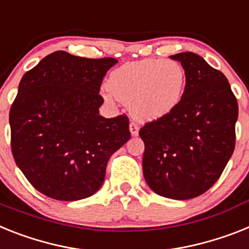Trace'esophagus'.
Instances as JSON below:
<instances>
[{"instance_id":"obj_1","label":"esophagus","mask_w":249,"mask_h":249,"mask_svg":"<svg viewBox=\"0 0 249 249\" xmlns=\"http://www.w3.org/2000/svg\"><path fill=\"white\" fill-rule=\"evenodd\" d=\"M129 128H130V133L133 137H137L138 133H139V126H138L137 124H135L134 121H131L130 125H129Z\"/></svg>"}]
</instances>
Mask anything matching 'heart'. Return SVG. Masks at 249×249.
Masks as SVG:
<instances>
[{"mask_svg":"<svg viewBox=\"0 0 249 249\" xmlns=\"http://www.w3.org/2000/svg\"><path fill=\"white\" fill-rule=\"evenodd\" d=\"M186 83L183 67L173 59H144L114 70L108 77L104 97L129 104L135 119L153 121L177 107Z\"/></svg>","mask_w":249,"mask_h":249,"instance_id":"heart-1","label":"heart"}]
</instances>
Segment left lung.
Wrapping results in <instances>:
<instances>
[{"instance_id":"obj_1","label":"left lung","mask_w":249,"mask_h":249,"mask_svg":"<svg viewBox=\"0 0 249 249\" xmlns=\"http://www.w3.org/2000/svg\"><path fill=\"white\" fill-rule=\"evenodd\" d=\"M182 64L186 86L171 114L139 130L143 175L156 194L189 200L219 179L235 147L238 102L227 77L191 52L171 55Z\"/></svg>"}]
</instances>
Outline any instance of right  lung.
Masks as SVG:
<instances>
[{
    "label": "right lung",
    "mask_w": 249,
    "mask_h": 249,
    "mask_svg": "<svg viewBox=\"0 0 249 249\" xmlns=\"http://www.w3.org/2000/svg\"><path fill=\"white\" fill-rule=\"evenodd\" d=\"M116 63L58 50L20 81L10 110L12 156L48 197L76 201L93 195L108 158L130 139L126 115H99L102 79Z\"/></svg>",
    "instance_id": "right-lung-1"
}]
</instances>
